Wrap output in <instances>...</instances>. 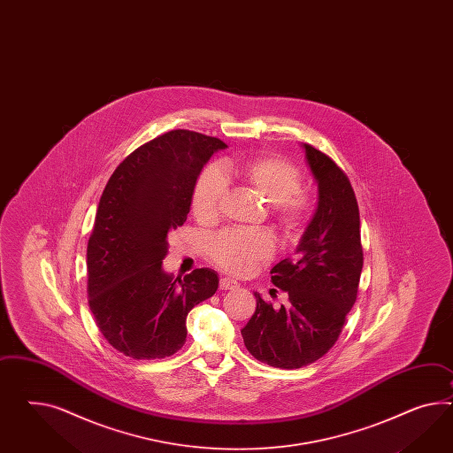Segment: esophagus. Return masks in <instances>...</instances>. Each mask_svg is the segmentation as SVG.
Instances as JSON below:
<instances>
[{"label": "esophagus", "mask_w": 453, "mask_h": 453, "mask_svg": "<svg viewBox=\"0 0 453 453\" xmlns=\"http://www.w3.org/2000/svg\"><path fill=\"white\" fill-rule=\"evenodd\" d=\"M219 287L222 290H233L237 287V281H234L233 279H220Z\"/></svg>", "instance_id": "34e87169"}]
</instances>
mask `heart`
<instances>
[{
    "label": "heart",
    "mask_w": 453,
    "mask_h": 453,
    "mask_svg": "<svg viewBox=\"0 0 453 453\" xmlns=\"http://www.w3.org/2000/svg\"><path fill=\"white\" fill-rule=\"evenodd\" d=\"M226 180H237L245 188L257 193L273 208V214L283 227L294 229L305 216L308 203L305 196L298 193L302 176L296 168L277 157L235 161L227 159L219 166V172L206 170L196 181L191 208L196 218L214 220L219 214L220 203L226 195ZM211 256L234 273H244L260 260H265L273 252V242L267 234L222 233L211 242Z\"/></svg>",
    "instance_id": "1"
}]
</instances>
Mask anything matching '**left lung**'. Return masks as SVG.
<instances>
[{"label": "left lung", "instance_id": "left-lung-1", "mask_svg": "<svg viewBox=\"0 0 453 453\" xmlns=\"http://www.w3.org/2000/svg\"><path fill=\"white\" fill-rule=\"evenodd\" d=\"M319 203L295 257L279 262L272 283L288 294L273 308L258 292L241 330L249 353L269 366L298 369L326 355L356 302L363 270L359 209L346 174L326 155L302 143Z\"/></svg>", "mask_w": 453, "mask_h": 453}]
</instances>
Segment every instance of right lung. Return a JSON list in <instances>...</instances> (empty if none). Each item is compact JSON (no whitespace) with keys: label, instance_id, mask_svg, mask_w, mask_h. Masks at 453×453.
I'll use <instances>...</instances> for the list:
<instances>
[{"label":"right lung","instance_id":"1","mask_svg":"<svg viewBox=\"0 0 453 453\" xmlns=\"http://www.w3.org/2000/svg\"><path fill=\"white\" fill-rule=\"evenodd\" d=\"M224 148L218 138L172 130L123 159L102 193L87 245V294L98 330L125 356L174 355L186 342L191 308L218 290L214 270L176 281L163 258L168 234L186 222L204 165Z\"/></svg>","mask_w":453,"mask_h":453}]
</instances>
